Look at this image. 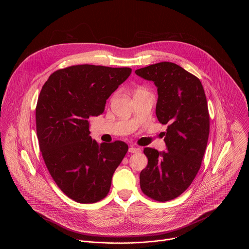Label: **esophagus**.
<instances>
[{
  "label": "esophagus",
  "mask_w": 249,
  "mask_h": 249,
  "mask_svg": "<svg viewBox=\"0 0 249 249\" xmlns=\"http://www.w3.org/2000/svg\"><path fill=\"white\" fill-rule=\"evenodd\" d=\"M140 151H141V149L139 147H136V146H133V145L129 146V148H128V152H130V153H137V152H140Z\"/></svg>",
  "instance_id": "1"
}]
</instances>
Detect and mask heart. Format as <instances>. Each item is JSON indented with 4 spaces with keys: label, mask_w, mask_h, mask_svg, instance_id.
Wrapping results in <instances>:
<instances>
[{
    "label": "heart",
    "mask_w": 249,
    "mask_h": 249,
    "mask_svg": "<svg viewBox=\"0 0 249 249\" xmlns=\"http://www.w3.org/2000/svg\"><path fill=\"white\" fill-rule=\"evenodd\" d=\"M139 90H141V89H139Z\"/></svg>",
    "instance_id": "obj_1"
}]
</instances>
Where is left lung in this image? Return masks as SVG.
Segmentation results:
<instances>
[{"label": "left lung", "mask_w": 249, "mask_h": 249, "mask_svg": "<svg viewBox=\"0 0 249 249\" xmlns=\"http://www.w3.org/2000/svg\"><path fill=\"white\" fill-rule=\"evenodd\" d=\"M135 72L154 82L156 116L168 124V151L143 148L148 162L140 174V186L156 201L172 200L188 189L201 166L210 130L206 96L200 80L176 63L160 62Z\"/></svg>", "instance_id": "left-lung-1"}]
</instances>
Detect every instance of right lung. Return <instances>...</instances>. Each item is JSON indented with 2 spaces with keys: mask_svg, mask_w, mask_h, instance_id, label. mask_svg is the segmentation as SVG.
Returning a JSON list of instances; mask_svg holds the SVG:
<instances>
[{
  "mask_svg": "<svg viewBox=\"0 0 249 249\" xmlns=\"http://www.w3.org/2000/svg\"><path fill=\"white\" fill-rule=\"evenodd\" d=\"M130 68L74 65L53 72L36 106V132L47 169L59 189L79 203L107 196L114 172L128 150L123 141L98 143L90 117L101 115Z\"/></svg>",
  "mask_w": 249,
  "mask_h": 249,
  "instance_id": "1",
  "label": "right lung"
}]
</instances>
